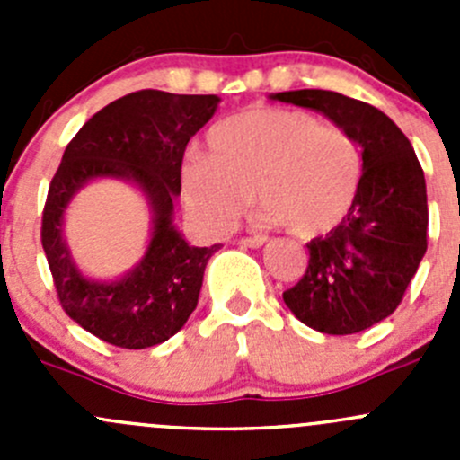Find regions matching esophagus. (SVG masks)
<instances>
[{"label": "esophagus", "instance_id": "obj_1", "mask_svg": "<svg viewBox=\"0 0 460 460\" xmlns=\"http://www.w3.org/2000/svg\"><path fill=\"white\" fill-rule=\"evenodd\" d=\"M264 243H267V238H264V235H247V238L238 240V244H243V247H252V249L262 247Z\"/></svg>", "mask_w": 460, "mask_h": 460}]
</instances>
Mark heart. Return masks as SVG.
Listing matches in <instances>:
<instances>
[{
  "instance_id": "1",
  "label": "heart",
  "mask_w": 460,
  "mask_h": 460,
  "mask_svg": "<svg viewBox=\"0 0 460 460\" xmlns=\"http://www.w3.org/2000/svg\"><path fill=\"white\" fill-rule=\"evenodd\" d=\"M363 153L349 131L314 113L252 106L207 133V155L182 166V196L191 216L226 231L252 200L298 238L336 229L358 196Z\"/></svg>"
}]
</instances>
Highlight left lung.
<instances>
[{"mask_svg":"<svg viewBox=\"0 0 460 460\" xmlns=\"http://www.w3.org/2000/svg\"><path fill=\"white\" fill-rule=\"evenodd\" d=\"M342 127L363 146V180L345 220L307 244L305 276L282 294L316 332L347 336L396 312L428 252V189L405 133L372 104L320 88L276 93Z\"/></svg>","mask_w":460,"mask_h":460,"instance_id":"left-lung-1","label":"left lung"}]
</instances>
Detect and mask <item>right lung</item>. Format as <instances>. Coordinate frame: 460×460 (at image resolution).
Returning <instances> with one entry per match:
<instances>
[{
	"label": "right lung",
	"instance_id": "1",
	"mask_svg": "<svg viewBox=\"0 0 460 460\" xmlns=\"http://www.w3.org/2000/svg\"><path fill=\"white\" fill-rule=\"evenodd\" d=\"M216 95H173L155 88L128 93L97 111L68 142L49 184L41 247L66 316L109 345L144 349L184 327L200 296L204 267L220 249L191 247L171 225L189 140L211 119ZM128 177L149 196L156 225L136 272L109 286L82 279L61 240L72 193L93 177Z\"/></svg>",
	"mask_w": 460,
	"mask_h": 460
}]
</instances>
